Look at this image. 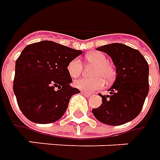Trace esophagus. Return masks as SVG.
Masks as SVG:
<instances>
[{
    "instance_id": "34e87169",
    "label": "esophagus",
    "mask_w": 160,
    "mask_h": 160,
    "mask_svg": "<svg viewBox=\"0 0 160 160\" xmlns=\"http://www.w3.org/2000/svg\"><path fill=\"white\" fill-rule=\"evenodd\" d=\"M81 93L83 94H85L86 96H88V97H90L91 96V94L90 93H88V92H85V91H81Z\"/></svg>"
}]
</instances>
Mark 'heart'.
Listing matches in <instances>:
<instances>
[{"instance_id": "obj_1", "label": "heart", "mask_w": 160, "mask_h": 160, "mask_svg": "<svg viewBox=\"0 0 160 160\" xmlns=\"http://www.w3.org/2000/svg\"><path fill=\"white\" fill-rule=\"evenodd\" d=\"M107 56L101 52H92L85 57V62L88 66H93L90 74L92 79H80L74 81V87L87 92H94L102 88L106 80L110 82L115 79L117 72L113 65L108 63ZM82 65L79 59L73 58L66 66V70L72 79H76L82 72Z\"/></svg>"}]
</instances>
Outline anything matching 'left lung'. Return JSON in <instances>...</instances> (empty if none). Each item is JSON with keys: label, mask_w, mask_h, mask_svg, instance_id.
I'll return each mask as SVG.
<instances>
[{"label": "left lung", "mask_w": 160, "mask_h": 160, "mask_svg": "<svg viewBox=\"0 0 160 160\" xmlns=\"http://www.w3.org/2000/svg\"><path fill=\"white\" fill-rule=\"evenodd\" d=\"M111 57L117 78L109 94H100L102 105L93 108L95 118L109 125H121L139 115L149 92V66L141 53L122 43H110L97 48Z\"/></svg>", "instance_id": "8db88e82"}]
</instances>
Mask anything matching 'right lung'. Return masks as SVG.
Returning <instances> with one entry per match:
<instances>
[{
    "label": "right lung",
    "mask_w": 160,
    "mask_h": 160,
    "mask_svg": "<svg viewBox=\"0 0 160 160\" xmlns=\"http://www.w3.org/2000/svg\"><path fill=\"white\" fill-rule=\"evenodd\" d=\"M81 53L47 40L23 49L16 61L13 89L26 118L41 124L61 118L72 95L80 93L70 86L66 66Z\"/></svg>",
    "instance_id": "obj_1"
}]
</instances>
